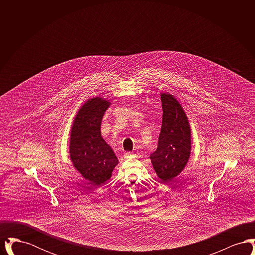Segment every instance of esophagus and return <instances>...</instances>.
Here are the masks:
<instances>
[{
	"mask_svg": "<svg viewBox=\"0 0 255 255\" xmlns=\"http://www.w3.org/2000/svg\"><path fill=\"white\" fill-rule=\"evenodd\" d=\"M132 156H134V155H133V153H131V152H125L124 153V158H131Z\"/></svg>",
	"mask_w": 255,
	"mask_h": 255,
	"instance_id": "esophagus-1",
	"label": "esophagus"
}]
</instances>
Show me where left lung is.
Masks as SVG:
<instances>
[{
  "mask_svg": "<svg viewBox=\"0 0 255 255\" xmlns=\"http://www.w3.org/2000/svg\"><path fill=\"white\" fill-rule=\"evenodd\" d=\"M162 124L158 148L150 155L156 174L163 183L169 182L185 167L191 150V131L187 117L177 99L161 94Z\"/></svg>",
  "mask_w": 255,
  "mask_h": 255,
  "instance_id": "left-lung-1",
  "label": "left lung"
}]
</instances>
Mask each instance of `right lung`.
<instances>
[{
	"mask_svg": "<svg viewBox=\"0 0 255 255\" xmlns=\"http://www.w3.org/2000/svg\"><path fill=\"white\" fill-rule=\"evenodd\" d=\"M110 104L100 97L89 99L78 111L71 132L70 154L73 166L97 185L109 180L119 163L100 132L102 118Z\"/></svg>",
	"mask_w": 255,
	"mask_h": 255,
	"instance_id": "obj_1",
	"label": "right lung"
}]
</instances>
